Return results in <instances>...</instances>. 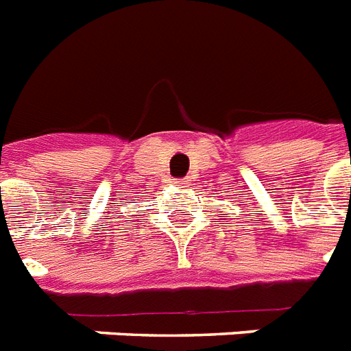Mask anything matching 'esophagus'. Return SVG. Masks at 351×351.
<instances>
[{
	"label": "esophagus",
	"instance_id": "esophagus-1",
	"mask_svg": "<svg viewBox=\"0 0 351 351\" xmlns=\"http://www.w3.org/2000/svg\"><path fill=\"white\" fill-rule=\"evenodd\" d=\"M176 186H180V187H187L191 182H189V178H176L175 180Z\"/></svg>",
	"mask_w": 351,
	"mask_h": 351
}]
</instances>
